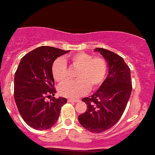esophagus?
I'll list each match as a JSON object with an SVG mask.
<instances>
[{
	"mask_svg": "<svg viewBox=\"0 0 155 155\" xmlns=\"http://www.w3.org/2000/svg\"><path fill=\"white\" fill-rule=\"evenodd\" d=\"M78 101H79L78 99H72V98L68 99V102H78Z\"/></svg>",
	"mask_w": 155,
	"mask_h": 155,
	"instance_id": "34e87169",
	"label": "esophagus"
}]
</instances>
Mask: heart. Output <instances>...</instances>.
Returning <instances> with one entry per match:
<instances>
[{
  "instance_id": "heart-1",
  "label": "heart",
  "mask_w": 155,
  "mask_h": 155,
  "mask_svg": "<svg viewBox=\"0 0 155 155\" xmlns=\"http://www.w3.org/2000/svg\"><path fill=\"white\" fill-rule=\"evenodd\" d=\"M73 68L78 69L76 72L77 80L69 81L61 85L58 92L66 97L76 98L84 95L89 89H95L104 81L108 64L101 56H94L88 53L78 52L66 58ZM54 79L62 83L69 78V70L66 61L61 58L54 61L51 66Z\"/></svg>"
}]
</instances>
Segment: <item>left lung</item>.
Wrapping results in <instances>:
<instances>
[{
    "label": "left lung",
    "instance_id": "8db88e82",
    "mask_svg": "<svg viewBox=\"0 0 155 155\" xmlns=\"http://www.w3.org/2000/svg\"><path fill=\"white\" fill-rule=\"evenodd\" d=\"M108 64V75L94 94L82 99L87 110L78 116L81 126L92 133H101L121 118L131 96V70L122 57L108 50L96 48Z\"/></svg>",
    "mask_w": 155,
    "mask_h": 155
}]
</instances>
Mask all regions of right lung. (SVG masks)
<instances>
[{
	"instance_id": "add662e5",
	"label": "right lung",
	"mask_w": 155,
	"mask_h": 155,
	"mask_svg": "<svg viewBox=\"0 0 155 155\" xmlns=\"http://www.w3.org/2000/svg\"><path fill=\"white\" fill-rule=\"evenodd\" d=\"M70 51L43 46L22 58L14 78V97L20 116L36 130L51 127L66 104V98H55L51 66L58 57ZM52 97L51 98V97ZM51 98L49 102L45 99Z\"/></svg>"
}]
</instances>
